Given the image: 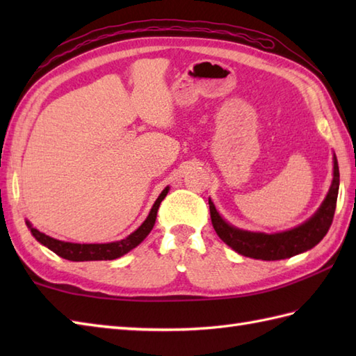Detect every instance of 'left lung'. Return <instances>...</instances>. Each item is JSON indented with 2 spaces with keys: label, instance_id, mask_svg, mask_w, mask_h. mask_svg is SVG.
Wrapping results in <instances>:
<instances>
[{
  "label": "left lung",
  "instance_id": "8db88e82",
  "mask_svg": "<svg viewBox=\"0 0 356 356\" xmlns=\"http://www.w3.org/2000/svg\"><path fill=\"white\" fill-rule=\"evenodd\" d=\"M339 190V170L338 161L334 153V177L329 191L324 197L320 208L315 211V214L307 218L305 223L295 226L292 229L266 234V232H254L236 228L228 223L218 214L214 202L209 199V213L211 222H213L217 236L220 237L226 245L232 248L234 251L251 257L257 260H283L289 257L298 255L312 249L326 236L332 220H334L337 197Z\"/></svg>",
  "mask_w": 356,
  "mask_h": 356
}]
</instances>
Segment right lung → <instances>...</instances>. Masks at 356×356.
Wrapping results in <instances>:
<instances>
[{
    "instance_id": "1",
    "label": "right lung",
    "mask_w": 356,
    "mask_h": 356,
    "mask_svg": "<svg viewBox=\"0 0 356 356\" xmlns=\"http://www.w3.org/2000/svg\"><path fill=\"white\" fill-rule=\"evenodd\" d=\"M170 186H166L165 190L159 194L156 199L153 208H151L148 217L145 218L138 229L131 232L130 236L119 240L111 241V243H72V241H63L56 240L50 236H45L44 232H40L36 228H33L32 223L26 220L27 228L32 232V236L40 241L41 245L49 248L50 251L55 252L56 255L63 257L65 260L70 261H95V260H115L119 257L125 255L134 249L138 245H140L148 234L153 229L157 217V209L161 207V202L165 199V195L168 194Z\"/></svg>"
}]
</instances>
